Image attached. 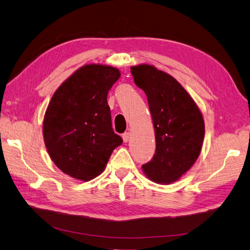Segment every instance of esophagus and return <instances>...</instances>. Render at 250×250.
Wrapping results in <instances>:
<instances>
[{
    "label": "esophagus",
    "mask_w": 250,
    "mask_h": 250,
    "mask_svg": "<svg viewBox=\"0 0 250 250\" xmlns=\"http://www.w3.org/2000/svg\"><path fill=\"white\" fill-rule=\"evenodd\" d=\"M130 138H131V133L130 132H125V133H124L123 134V139H124V142L125 143H127L130 141Z\"/></svg>",
    "instance_id": "34e87169"
}]
</instances>
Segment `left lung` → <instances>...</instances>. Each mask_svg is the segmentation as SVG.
Returning a JSON list of instances; mask_svg holds the SVG:
<instances>
[{"instance_id":"obj_1","label":"left lung","mask_w":250,"mask_h":250,"mask_svg":"<svg viewBox=\"0 0 250 250\" xmlns=\"http://www.w3.org/2000/svg\"><path fill=\"white\" fill-rule=\"evenodd\" d=\"M131 72L147 96L155 133V153L143 165V171L155 183H172L198 159L205 137L204 117L170 74L146 63L131 67Z\"/></svg>"}]
</instances>
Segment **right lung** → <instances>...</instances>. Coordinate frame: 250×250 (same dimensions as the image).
<instances>
[{
	"instance_id": "1",
	"label": "right lung",
	"mask_w": 250,
	"mask_h": 250,
	"mask_svg": "<svg viewBox=\"0 0 250 250\" xmlns=\"http://www.w3.org/2000/svg\"><path fill=\"white\" fill-rule=\"evenodd\" d=\"M120 78L117 68H79L54 92L43 119V139L54 164L74 179L89 181L104 170L123 138L112 127L107 94Z\"/></svg>"
}]
</instances>
